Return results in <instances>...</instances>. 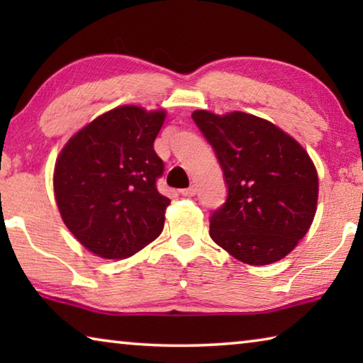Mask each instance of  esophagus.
<instances>
[{"label": "esophagus", "instance_id": "34e87169", "mask_svg": "<svg viewBox=\"0 0 363 363\" xmlns=\"http://www.w3.org/2000/svg\"><path fill=\"white\" fill-rule=\"evenodd\" d=\"M181 194H182L184 196H194V195L196 194V189H195V186H190V187H187V189H182Z\"/></svg>", "mask_w": 363, "mask_h": 363}]
</instances>
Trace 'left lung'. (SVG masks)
Instances as JSON below:
<instances>
[{
  "label": "left lung",
  "mask_w": 363,
  "mask_h": 363,
  "mask_svg": "<svg viewBox=\"0 0 363 363\" xmlns=\"http://www.w3.org/2000/svg\"><path fill=\"white\" fill-rule=\"evenodd\" d=\"M192 118L227 184V200L210 218L213 240L251 266L285 257L315 216L318 177L311 157L280 128L255 115L195 110Z\"/></svg>",
  "instance_id": "8db88e82"
}]
</instances>
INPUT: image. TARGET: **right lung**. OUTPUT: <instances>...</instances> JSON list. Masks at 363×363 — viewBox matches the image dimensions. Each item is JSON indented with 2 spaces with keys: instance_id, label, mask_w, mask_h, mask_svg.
<instances>
[{
  "instance_id": "1",
  "label": "right lung",
  "mask_w": 363,
  "mask_h": 363,
  "mask_svg": "<svg viewBox=\"0 0 363 363\" xmlns=\"http://www.w3.org/2000/svg\"><path fill=\"white\" fill-rule=\"evenodd\" d=\"M163 110L116 107L78 131L60 152L54 195L77 240L106 259H125L162 233L169 199L158 192L164 164L153 140Z\"/></svg>"
}]
</instances>
